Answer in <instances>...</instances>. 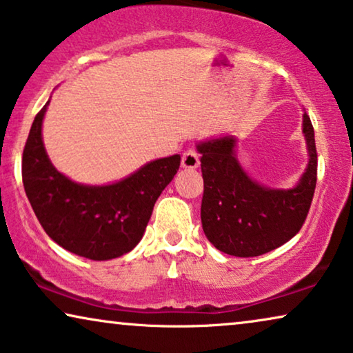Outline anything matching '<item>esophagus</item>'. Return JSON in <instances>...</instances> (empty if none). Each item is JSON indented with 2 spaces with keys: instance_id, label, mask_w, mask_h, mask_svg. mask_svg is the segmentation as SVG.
I'll list each match as a JSON object with an SVG mask.
<instances>
[{
  "instance_id": "1",
  "label": "esophagus",
  "mask_w": 353,
  "mask_h": 353,
  "mask_svg": "<svg viewBox=\"0 0 353 353\" xmlns=\"http://www.w3.org/2000/svg\"><path fill=\"white\" fill-rule=\"evenodd\" d=\"M201 164V159H199V152L196 150H188L183 152L181 157V165L183 168H189V170H194Z\"/></svg>"
}]
</instances>
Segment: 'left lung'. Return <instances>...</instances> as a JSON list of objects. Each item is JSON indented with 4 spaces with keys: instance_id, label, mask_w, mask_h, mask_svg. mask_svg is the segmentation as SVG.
<instances>
[{
    "instance_id": "1",
    "label": "left lung",
    "mask_w": 353,
    "mask_h": 353,
    "mask_svg": "<svg viewBox=\"0 0 353 353\" xmlns=\"http://www.w3.org/2000/svg\"><path fill=\"white\" fill-rule=\"evenodd\" d=\"M303 132L309 164L291 189H270L253 181L239 164L234 137L197 145L203 178L202 229L214 248L232 256H259L299 232L316 185L314 127L305 113Z\"/></svg>"
}]
</instances>
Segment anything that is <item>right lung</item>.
Here are the masks:
<instances>
[{
  "label": "right lung",
  "mask_w": 353,
  "mask_h": 353,
  "mask_svg": "<svg viewBox=\"0 0 353 353\" xmlns=\"http://www.w3.org/2000/svg\"><path fill=\"white\" fill-rule=\"evenodd\" d=\"M48 105L34 117L22 156L23 188L38 221L55 243L79 256L105 261L129 253L181 157L152 161L114 185H79L57 172L44 150L41 125Z\"/></svg>",
  "instance_id": "add662e5"
}]
</instances>
